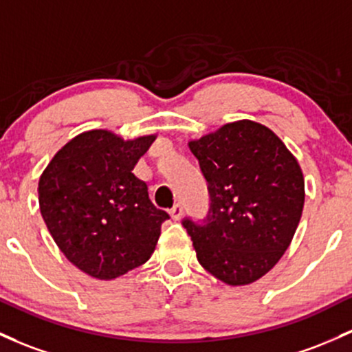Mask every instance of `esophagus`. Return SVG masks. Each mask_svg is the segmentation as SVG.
<instances>
[{
    "label": "esophagus",
    "instance_id": "obj_1",
    "mask_svg": "<svg viewBox=\"0 0 352 352\" xmlns=\"http://www.w3.org/2000/svg\"><path fill=\"white\" fill-rule=\"evenodd\" d=\"M170 215H172L173 220H180L184 215V207L182 204H175L172 208H170Z\"/></svg>",
    "mask_w": 352,
    "mask_h": 352
}]
</instances>
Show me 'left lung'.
<instances>
[{"instance_id":"8db88e82","label":"left lung","mask_w":352,"mask_h":352,"mask_svg":"<svg viewBox=\"0 0 352 352\" xmlns=\"http://www.w3.org/2000/svg\"><path fill=\"white\" fill-rule=\"evenodd\" d=\"M210 197L207 217L182 220L202 267L245 285L279 262L304 207V177L279 137L250 120L192 140Z\"/></svg>"}]
</instances>
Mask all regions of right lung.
<instances>
[{"label":"right lung","instance_id":"add662e5","mask_svg":"<svg viewBox=\"0 0 352 352\" xmlns=\"http://www.w3.org/2000/svg\"><path fill=\"white\" fill-rule=\"evenodd\" d=\"M155 135L123 140L90 130L69 140L38 184L43 220L65 257L88 276L110 280L145 264L170 219L152 204L133 167Z\"/></svg>","mask_w":352,"mask_h":352}]
</instances>
